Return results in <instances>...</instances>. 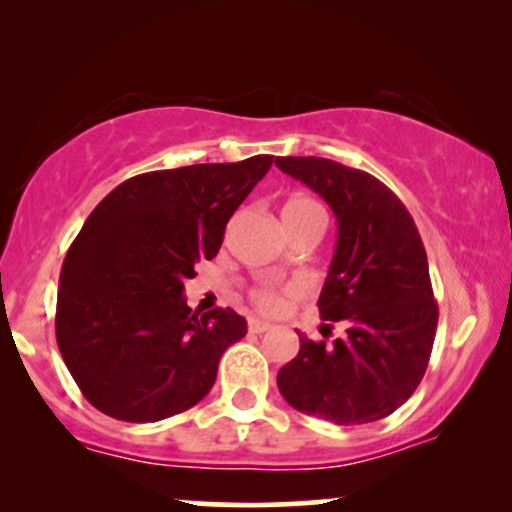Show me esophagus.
<instances>
[{
	"label": "esophagus",
	"mask_w": 512,
	"mask_h": 512,
	"mask_svg": "<svg viewBox=\"0 0 512 512\" xmlns=\"http://www.w3.org/2000/svg\"><path fill=\"white\" fill-rule=\"evenodd\" d=\"M268 328H270L268 321L256 319V317L249 319V331H251V333H265V331H268Z\"/></svg>",
	"instance_id": "esophagus-1"
}]
</instances>
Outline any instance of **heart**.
I'll list each match as a JSON object with an SVG mask.
<instances>
[{"label": "heart", "instance_id": "1", "mask_svg": "<svg viewBox=\"0 0 512 512\" xmlns=\"http://www.w3.org/2000/svg\"><path fill=\"white\" fill-rule=\"evenodd\" d=\"M310 216H324V209H321L319 202L312 200L310 195H291V198L282 205L284 226L310 219ZM254 303L258 307H263V310H275L279 305V293L275 289H270V286H261V289L254 291Z\"/></svg>", "mask_w": 512, "mask_h": 512}]
</instances>
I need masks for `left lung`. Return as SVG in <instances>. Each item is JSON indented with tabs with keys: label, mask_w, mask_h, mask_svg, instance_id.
I'll return each instance as SVG.
<instances>
[{
	"label": "left lung",
	"mask_w": 512,
	"mask_h": 512,
	"mask_svg": "<svg viewBox=\"0 0 512 512\" xmlns=\"http://www.w3.org/2000/svg\"><path fill=\"white\" fill-rule=\"evenodd\" d=\"M275 165L319 193L338 219L317 307L324 321L349 326L333 342L296 331L300 349L277 373V387L305 415L340 426L377 422L415 394L436 338L438 305L422 237L373 174L314 156Z\"/></svg>",
	"instance_id": "left-lung-1"
}]
</instances>
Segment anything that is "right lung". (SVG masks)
<instances>
[{
  "instance_id": "add662e5",
  "label": "right lung",
  "mask_w": 512,
  "mask_h": 512,
  "mask_svg": "<svg viewBox=\"0 0 512 512\" xmlns=\"http://www.w3.org/2000/svg\"><path fill=\"white\" fill-rule=\"evenodd\" d=\"M272 156L137 174L83 223L60 272L55 338L81 394L121 422L179 415L214 387L221 354L247 335L230 307L193 312L184 282Z\"/></svg>"
}]
</instances>
